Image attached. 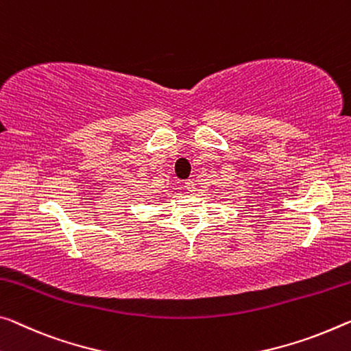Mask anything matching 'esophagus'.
<instances>
[{
	"label": "esophagus",
	"mask_w": 351,
	"mask_h": 351,
	"mask_svg": "<svg viewBox=\"0 0 351 351\" xmlns=\"http://www.w3.org/2000/svg\"><path fill=\"white\" fill-rule=\"evenodd\" d=\"M185 188H186L188 191H194V182L193 180L185 182Z\"/></svg>",
	"instance_id": "34e87169"
}]
</instances>
